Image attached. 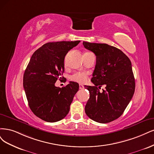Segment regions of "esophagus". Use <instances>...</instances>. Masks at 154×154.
Segmentation results:
<instances>
[{
	"label": "esophagus",
	"instance_id": "obj_1",
	"mask_svg": "<svg viewBox=\"0 0 154 154\" xmlns=\"http://www.w3.org/2000/svg\"><path fill=\"white\" fill-rule=\"evenodd\" d=\"M79 89H80V90H83L84 89V86L82 85V84H79Z\"/></svg>",
	"mask_w": 154,
	"mask_h": 154
}]
</instances>
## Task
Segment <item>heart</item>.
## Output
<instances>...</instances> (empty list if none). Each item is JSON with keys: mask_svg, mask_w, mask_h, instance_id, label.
Instances as JSON below:
<instances>
[{"mask_svg": "<svg viewBox=\"0 0 154 154\" xmlns=\"http://www.w3.org/2000/svg\"><path fill=\"white\" fill-rule=\"evenodd\" d=\"M72 81L75 82L79 84H83L86 82L88 79V74L83 72H76L73 73L70 77Z\"/></svg>", "mask_w": 154, "mask_h": 154, "instance_id": "obj_1", "label": "heart"}]
</instances>
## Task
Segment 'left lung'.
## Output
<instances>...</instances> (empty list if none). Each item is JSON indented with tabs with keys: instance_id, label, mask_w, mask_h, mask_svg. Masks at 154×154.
<instances>
[{
	"instance_id": "8db88e82",
	"label": "left lung",
	"mask_w": 154,
	"mask_h": 154,
	"mask_svg": "<svg viewBox=\"0 0 154 154\" xmlns=\"http://www.w3.org/2000/svg\"><path fill=\"white\" fill-rule=\"evenodd\" d=\"M83 45L96 56V65L88 86L90 98L85 112L91 120L101 123L111 122L125 111L135 91V79L131 60L121 50L106 43L83 42ZM106 84L102 93L98 88Z\"/></svg>"
}]
</instances>
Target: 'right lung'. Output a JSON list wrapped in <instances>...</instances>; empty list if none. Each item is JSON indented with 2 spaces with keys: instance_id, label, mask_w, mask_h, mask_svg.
Masks as SVG:
<instances>
[{
  "instance_id": "obj_1",
  "label": "right lung",
  "mask_w": 154,
  "mask_h": 154,
  "mask_svg": "<svg viewBox=\"0 0 154 154\" xmlns=\"http://www.w3.org/2000/svg\"><path fill=\"white\" fill-rule=\"evenodd\" d=\"M80 41L49 42L34 52L23 74V85L29 107L37 117L56 122L65 117L79 90L76 82L55 86L64 71V59Z\"/></svg>"
}]
</instances>
